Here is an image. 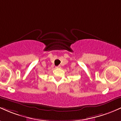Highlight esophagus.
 Listing matches in <instances>:
<instances>
[{"instance_id":"esophagus-1","label":"esophagus","mask_w":121,"mask_h":121,"mask_svg":"<svg viewBox=\"0 0 121 121\" xmlns=\"http://www.w3.org/2000/svg\"><path fill=\"white\" fill-rule=\"evenodd\" d=\"M61 67V66H60V65H59V66H56V69H60V68Z\"/></svg>"}]
</instances>
